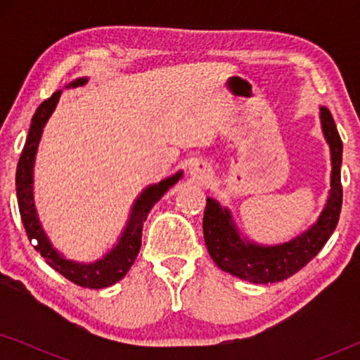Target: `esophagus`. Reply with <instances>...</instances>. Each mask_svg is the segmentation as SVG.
I'll return each mask as SVG.
<instances>
[{"label": "esophagus", "instance_id": "esophagus-1", "mask_svg": "<svg viewBox=\"0 0 360 360\" xmlns=\"http://www.w3.org/2000/svg\"><path fill=\"white\" fill-rule=\"evenodd\" d=\"M188 174L191 176V180L196 181V184H203L213 174L211 167L206 164L203 160H195L193 164L188 167Z\"/></svg>", "mask_w": 360, "mask_h": 360}]
</instances>
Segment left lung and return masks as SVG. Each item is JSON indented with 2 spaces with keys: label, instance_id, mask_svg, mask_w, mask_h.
I'll return each mask as SVG.
<instances>
[{
  "label": "left lung",
  "instance_id": "obj_1",
  "mask_svg": "<svg viewBox=\"0 0 360 360\" xmlns=\"http://www.w3.org/2000/svg\"><path fill=\"white\" fill-rule=\"evenodd\" d=\"M319 121L331 154V188L318 219L287 243L257 244L243 236L228 206L208 196L203 236L211 259L221 270L254 283L282 282L303 269L331 238L342 206V142L326 106H319Z\"/></svg>",
  "mask_w": 360,
  "mask_h": 360
}]
</instances>
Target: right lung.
Wrapping results in <instances>:
<instances>
[{"mask_svg": "<svg viewBox=\"0 0 360 360\" xmlns=\"http://www.w3.org/2000/svg\"><path fill=\"white\" fill-rule=\"evenodd\" d=\"M88 83L86 77H80L72 83H68L65 88L85 86ZM63 90H57L51 98L41 103L34 112L29 134L24 144V149L19 157V164L16 169V195L19 213L24 228H26L27 238L34 244V249L46 259V262L53 270L70 280V282L80 285L85 288H106L124 278V275L129 272L131 265L139 254L142 228L157 201L174 186L176 181L181 180L184 172L179 170L174 175L160 180L159 184L147 185L141 195L134 200L131 206L129 218L121 231L120 239L103 257L96 259L95 262H77V260L67 259L60 250L53 248V244L49 239V236L44 231L41 219H39L36 203H34V164H36V154L39 142H41L44 127H46L49 117L52 116L56 110L58 100H60Z\"/></svg>", "mask_w": 360, "mask_h": 360, "instance_id": "right-lung-1", "label": "right lung"}]
</instances>
